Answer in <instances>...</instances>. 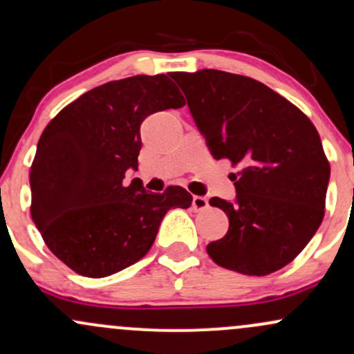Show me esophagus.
Returning a JSON list of instances; mask_svg holds the SVG:
<instances>
[{"instance_id": "obj_1", "label": "esophagus", "mask_w": 354, "mask_h": 354, "mask_svg": "<svg viewBox=\"0 0 354 354\" xmlns=\"http://www.w3.org/2000/svg\"><path fill=\"white\" fill-rule=\"evenodd\" d=\"M208 200L205 196H193V208L196 211H203L208 208Z\"/></svg>"}]
</instances>
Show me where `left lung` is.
<instances>
[{
  "instance_id": "obj_1",
  "label": "left lung",
  "mask_w": 354,
  "mask_h": 354,
  "mask_svg": "<svg viewBox=\"0 0 354 354\" xmlns=\"http://www.w3.org/2000/svg\"><path fill=\"white\" fill-rule=\"evenodd\" d=\"M206 145L230 160L236 201L211 198L228 233L206 246L226 270L266 276L303 251L324 216L330 161L298 106L253 78L218 70L171 73Z\"/></svg>"
}]
</instances>
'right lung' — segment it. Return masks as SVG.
I'll return each instance as SVG.
<instances>
[{
	"mask_svg": "<svg viewBox=\"0 0 354 354\" xmlns=\"http://www.w3.org/2000/svg\"><path fill=\"white\" fill-rule=\"evenodd\" d=\"M181 106L168 76L138 75L84 93L44 128L30 171L31 218L75 273L104 278L135 265L168 209L191 206L181 186L158 194L123 183L126 169L138 168L145 118Z\"/></svg>",
	"mask_w": 354,
	"mask_h": 354,
	"instance_id": "add662e5",
	"label": "right lung"
}]
</instances>
